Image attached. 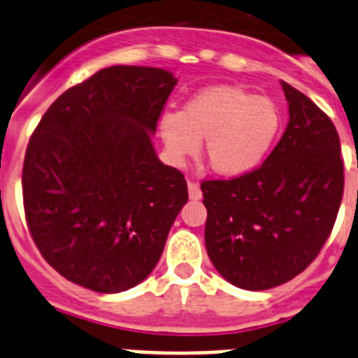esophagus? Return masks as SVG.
<instances>
[{
    "mask_svg": "<svg viewBox=\"0 0 358 358\" xmlns=\"http://www.w3.org/2000/svg\"><path fill=\"white\" fill-rule=\"evenodd\" d=\"M188 195L192 201H199V199L202 197V192H201V186H199V182H195V181L188 182Z\"/></svg>",
    "mask_w": 358,
    "mask_h": 358,
    "instance_id": "34e87169",
    "label": "esophagus"
}]
</instances>
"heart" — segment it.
Segmentation results:
<instances>
[{
  "label": "heart",
  "instance_id": "obj_1",
  "mask_svg": "<svg viewBox=\"0 0 358 358\" xmlns=\"http://www.w3.org/2000/svg\"><path fill=\"white\" fill-rule=\"evenodd\" d=\"M281 115L267 96L236 85L195 94L181 113H164L159 132L173 163L194 156L204 138V159L215 173L238 177L262 164L280 132Z\"/></svg>",
  "mask_w": 358,
  "mask_h": 358
}]
</instances>
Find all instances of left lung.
Wrapping results in <instances>:
<instances>
[{
    "label": "left lung",
    "instance_id": "8db88e82",
    "mask_svg": "<svg viewBox=\"0 0 358 358\" xmlns=\"http://www.w3.org/2000/svg\"><path fill=\"white\" fill-rule=\"evenodd\" d=\"M289 123L262 166L202 181L208 256L231 285L267 290L303 273L334 229L344 192L337 129L306 94L281 82Z\"/></svg>",
    "mask_w": 358,
    "mask_h": 358
}]
</instances>
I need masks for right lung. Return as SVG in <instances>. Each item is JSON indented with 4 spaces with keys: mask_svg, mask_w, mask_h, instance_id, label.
Returning a JSON list of instances; mask_svg holds the SVG:
<instances>
[{
    "mask_svg": "<svg viewBox=\"0 0 358 358\" xmlns=\"http://www.w3.org/2000/svg\"><path fill=\"white\" fill-rule=\"evenodd\" d=\"M177 78L110 66L44 113L27 147L23 204L30 235L57 273L94 292L129 290L159 262L188 202L181 172L152 147Z\"/></svg>",
    "mask_w": 358,
    "mask_h": 358,
    "instance_id": "add662e5",
    "label": "right lung"
}]
</instances>
